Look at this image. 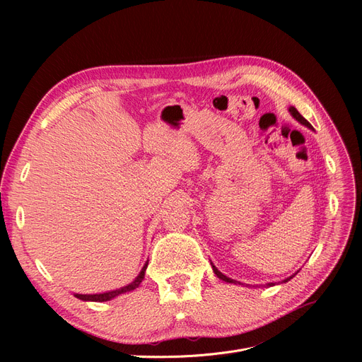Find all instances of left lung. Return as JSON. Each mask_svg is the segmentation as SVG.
Returning <instances> with one entry per match:
<instances>
[{
    "label": "left lung",
    "instance_id": "1",
    "mask_svg": "<svg viewBox=\"0 0 362 362\" xmlns=\"http://www.w3.org/2000/svg\"><path fill=\"white\" fill-rule=\"evenodd\" d=\"M289 111H291V114H292V116H293V117H295V119H296V120H298L299 123H302V124H305L307 127H311V129H313V126H311V124H310V123L307 122V119H303V117L300 116V114H299V111H298V110H296L295 107H291V108H289ZM213 270H214V273L217 274V277H218V279H221V280H224V281H227V283H236L235 280H232V279H229V277H227V276H224L223 273H220V272L217 270V267H216V265H213ZM292 277H293V276H292ZM292 277L286 279V280H284V281H288V280H291ZM273 284H274V283H269V284H267V286H273Z\"/></svg>",
    "mask_w": 362,
    "mask_h": 362
}]
</instances>
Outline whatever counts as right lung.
Returning a JSON list of instances; mask_svg holds the SVG:
<instances>
[{"mask_svg": "<svg viewBox=\"0 0 362 362\" xmlns=\"http://www.w3.org/2000/svg\"><path fill=\"white\" fill-rule=\"evenodd\" d=\"M148 267V262L144 265L142 272L139 273V276L133 280L130 284H127V286H123L120 289H116V291H111V292H105V293H95V295H81V293H74V296L78 299H82V300H93V302H105V300H110L112 298H116L122 293H126V292H130V291H135L136 288H139V284L142 283L144 277H145V270Z\"/></svg>", "mask_w": 362, "mask_h": 362, "instance_id": "1", "label": "right lung"}]
</instances>
